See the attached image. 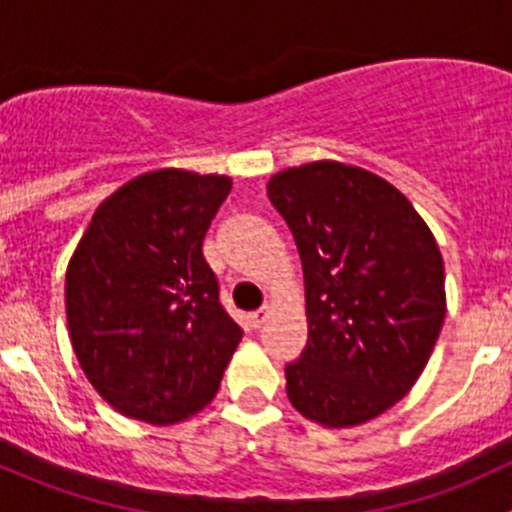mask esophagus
I'll list each match as a JSON object with an SVG mask.
<instances>
[{"label": "esophagus", "mask_w": 512, "mask_h": 512, "mask_svg": "<svg viewBox=\"0 0 512 512\" xmlns=\"http://www.w3.org/2000/svg\"><path fill=\"white\" fill-rule=\"evenodd\" d=\"M267 312H270V307H260V309H255V312L250 314V324L255 329H260L262 327V322H265L267 319Z\"/></svg>", "instance_id": "34e87169"}]
</instances>
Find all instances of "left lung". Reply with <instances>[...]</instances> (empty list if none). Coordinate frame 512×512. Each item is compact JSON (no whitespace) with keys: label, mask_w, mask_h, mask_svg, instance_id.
<instances>
[{"label":"left lung","mask_w":512,"mask_h":512,"mask_svg":"<svg viewBox=\"0 0 512 512\" xmlns=\"http://www.w3.org/2000/svg\"><path fill=\"white\" fill-rule=\"evenodd\" d=\"M267 195L297 242L307 292L289 401L329 428L384 414L416 384L446 317L431 230L394 185L337 160L282 170Z\"/></svg>","instance_id":"1"}]
</instances>
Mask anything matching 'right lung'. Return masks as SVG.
Wrapping results in <instances>:
<instances>
[{
	"label": "right lung",
	"mask_w": 512,
	"mask_h": 512,
	"mask_svg": "<svg viewBox=\"0 0 512 512\" xmlns=\"http://www.w3.org/2000/svg\"><path fill=\"white\" fill-rule=\"evenodd\" d=\"M225 175L163 168L103 200L66 270V322L86 379L138 421H183L218 391L242 329L203 240Z\"/></svg>",
	"instance_id": "right-lung-1"
}]
</instances>
